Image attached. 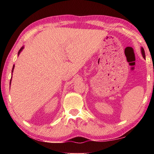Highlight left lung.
<instances>
[{
	"label": "left lung",
	"mask_w": 154,
	"mask_h": 154,
	"mask_svg": "<svg viewBox=\"0 0 154 154\" xmlns=\"http://www.w3.org/2000/svg\"><path fill=\"white\" fill-rule=\"evenodd\" d=\"M141 51H142V56L143 57L146 59V55H145V51H144V50H143V48H141Z\"/></svg>",
	"instance_id": "obj_1"
}]
</instances>
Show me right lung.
Wrapping results in <instances>:
<instances>
[{
	"label": "right lung",
	"mask_w": 154,
	"mask_h": 154,
	"mask_svg": "<svg viewBox=\"0 0 154 154\" xmlns=\"http://www.w3.org/2000/svg\"><path fill=\"white\" fill-rule=\"evenodd\" d=\"M23 48H24V47H22L20 49V50L18 51V55L22 51V50H23ZM14 65H13V67H12V72H13V71H14ZM11 80H12V77H11V81H10V85H11Z\"/></svg>",
	"instance_id": "obj_1"
}]
</instances>
